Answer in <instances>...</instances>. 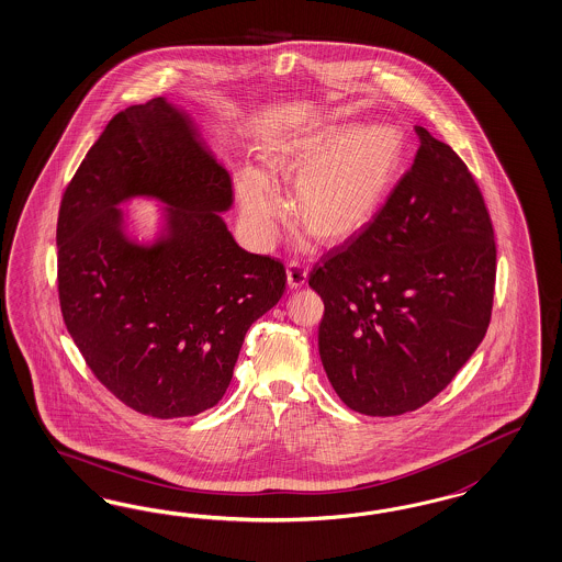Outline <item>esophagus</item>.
Wrapping results in <instances>:
<instances>
[{"instance_id": "34e87169", "label": "esophagus", "mask_w": 562, "mask_h": 562, "mask_svg": "<svg viewBox=\"0 0 562 562\" xmlns=\"http://www.w3.org/2000/svg\"><path fill=\"white\" fill-rule=\"evenodd\" d=\"M306 281H308V267L291 260L290 267H288V283H290L291 290L302 288Z\"/></svg>"}]
</instances>
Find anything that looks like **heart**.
<instances>
[{
    "mask_svg": "<svg viewBox=\"0 0 562 562\" xmlns=\"http://www.w3.org/2000/svg\"><path fill=\"white\" fill-rule=\"evenodd\" d=\"M403 134L393 124L314 127L274 146L267 167L277 180H295L291 213L323 244L362 234L381 213L403 161ZM237 196L254 236L269 241L283 200L258 169L237 176Z\"/></svg>",
    "mask_w": 562,
    "mask_h": 562,
    "instance_id": "heart-1",
    "label": "heart"
}]
</instances>
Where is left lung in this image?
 I'll return each mask as SVG.
<instances>
[{
	"label": "left lung",
	"instance_id": "left-lung-1",
	"mask_svg": "<svg viewBox=\"0 0 562 562\" xmlns=\"http://www.w3.org/2000/svg\"><path fill=\"white\" fill-rule=\"evenodd\" d=\"M419 148L381 213L310 272L325 302L318 351L345 405L401 416L435 398L490 325L496 244L488 209L453 148Z\"/></svg>",
	"mask_w": 562,
	"mask_h": 562
}]
</instances>
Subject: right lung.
<instances>
[{
  "label": "right lung",
  "mask_w": 562,
  "mask_h": 562,
  "mask_svg": "<svg viewBox=\"0 0 562 562\" xmlns=\"http://www.w3.org/2000/svg\"><path fill=\"white\" fill-rule=\"evenodd\" d=\"M161 199L150 247L123 234L116 204ZM225 167L164 97L113 115L68 183L57 217V291L97 381L145 416H199L225 395L244 337L281 300V260L246 252L218 213Z\"/></svg>",
  "instance_id": "1"
}]
</instances>
